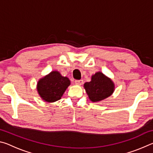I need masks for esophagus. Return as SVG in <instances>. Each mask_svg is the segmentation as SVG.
I'll use <instances>...</instances> for the list:
<instances>
[{"label": "esophagus", "mask_w": 153, "mask_h": 153, "mask_svg": "<svg viewBox=\"0 0 153 153\" xmlns=\"http://www.w3.org/2000/svg\"><path fill=\"white\" fill-rule=\"evenodd\" d=\"M75 84L76 85H79V86H81V85L83 84V80L80 79V80H76L75 81Z\"/></svg>", "instance_id": "esophagus-1"}]
</instances>
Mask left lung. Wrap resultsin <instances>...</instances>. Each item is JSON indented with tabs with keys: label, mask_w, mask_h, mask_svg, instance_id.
<instances>
[{
	"label": "left lung",
	"mask_w": 153,
	"mask_h": 153,
	"mask_svg": "<svg viewBox=\"0 0 153 153\" xmlns=\"http://www.w3.org/2000/svg\"><path fill=\"white\" fill-rule=\"evenodd\" d=\"M84 86L90 100L93 102L101 101L110 97L115 89L112 80L100 71L92 76L91 81L86 82Z\"/></svg>",
	"instance_id": "obj_1"
}]
</instances>
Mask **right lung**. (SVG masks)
<instances>
[{"label": "right lung", "mask_w": 153, "mask_h": 153, "mask_svg": "<svg viewBox=\"0 0 153 153\" xmlns=\"http://www.w3.org/2000/svg\"><path fill=\"white\" fill-rule=\"evenodd\" d=\"M69 85L68 77L62 76L57 71H53L38 81L37 90L43 100L53 102L61 99Z\"/></svg>", "instance_id": "obj_1"}]
</instances>
